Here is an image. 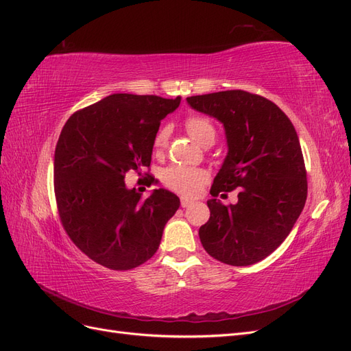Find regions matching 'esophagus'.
Returning a JSON list of instances; mask_svg holds the SVG:
<instances>
[{"label":"esophagus","instance_id":"1","mask_svg":"<svg viewBox=\"0 0 351 351\" xmlns=\"http://www.w3.org/2000/svg\"><path fill=\"white\" fill-rule=\"evenodd\" d=\"M191 204H194V199L188 198V197H181V206L182 207H189Z\"/></svg>","mask_w":351,"mask_h":351}]
</instances>
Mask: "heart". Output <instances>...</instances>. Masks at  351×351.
Wrapping results in <instances>:
<instances>
[{"label": "heart", "mask_w": 351, "mask_h": 351, "mask_svg": "<svg viewBox=\"0 0 351 351\" xmlns=\"http://www.w3.org/2000/svg\"><path fill=\"white\" fill-rule=\"evenodd\" d=\"M185 128L188 134L193 136L197 144H204L208 139L216 138L215 126L208 119L202 116H191L186 119ZM169 139V129L162 128L154 138V148L163 149ZM207 179V175L202 169L186 167V166H170L163 172V182L172 188L173 191L191 195L195 194Z\"/></svg>", "instance_id": "obj_1"}]
</instances>
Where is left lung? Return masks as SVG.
I'll list each match as a JSON object with an SVG mask.
<instances>
[{
  "mask_svg": "<svg viewBox=\"0 0 351 351\" xmlns=\"http://www.w3.org/2000/svg\"><path fill=\"white\" fill-rule=\"evenodd\" d=\"M186 103L225 129L228 153L210 194L241 188L237 204L207 199L210 219L198 231L202 244L222 263H257L284 243L306 203L295 129L276 104L239 89L188 97Z\"/></svg>",
  "mask_w": 351,
  "mask_h": 351,
  "instance_id": "left-lung-1",
  "label": "left lung"
}]
</instances>
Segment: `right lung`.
Listing matches in <instances>:
<instances>
[{
	"instance_id": "right-lung-1",
	"label": "right lung",
	"mask_w": 351,
	"mask_h": 351,
	"mask_svg": "<svg viewBox=\"0 0 351 351\" xmlns=\"http://www.w3.org/2000/svg\"><path fill=\"white\" fill-rule=\"evenodd\" d=\"M181 97L112 94L70 116L54 153L60 219L76 247L98 265L134 269L152 258L179 198L165 188L145 199L128 188L129 170L152 163L160 120Z\"/></svg>"
}]
</instances>
